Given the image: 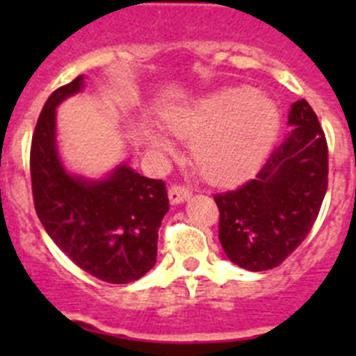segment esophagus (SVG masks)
Masks as SVG:
<instances>
[{
    "instance_id": "obj_1",
    "label": "esophagus",
    "mask_w": 356,
    "mask_h": 356,
    "mask_svg": "<svg viewBox=\"0 0 356 356\" xmlns=\"http://www.w3.org/2000/svg\"><path fill=\"white\" fill-rule=\"evenodd\" d=\"M169 201H171V205H180L184 201L191 200V191L187 187H180V185H172L169 188Z\"/></svg>"
}]
</instances>
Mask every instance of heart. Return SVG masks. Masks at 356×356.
Returning <instances> with one entry per match:
<instances>
[{
    "mask_svg": "<svg viewBox=\"0 0 356 356\" xmlns=\"http://www.w3.org/2000/svg\"><path fill=\"white\" fill-rule=\"evenodd\" d=\"M163 127L191 143L194 165L209 184L232 185L266 159L278 134L280 108L248 85H234L168 110ZM146 143L162 159L175 155L162 131L146 130Z\"/></svg>",
    "mask_w": 356,
    "mask_h": 356,
    "instance_id": "1",
    "label": "heart"
}]
</instances>
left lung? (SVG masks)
Here are the masks:
<instances>
[{"label": "left lung", "instance_id": "obj_1", "mask_svg": "<svg viewBox=\"0 0 356 356\" xmlns=\"http://www.w3.org/2000/svg\"><path fill=\"white\" fill-rule=\"evenodd\" d=\"M287 124L254 180L213 196L222 250L248 271L273 269L300 246L328 187V146L312 106L292 103Z\"/></svg>", "mask_w": 356, "mask_h": 356}]
</instances>
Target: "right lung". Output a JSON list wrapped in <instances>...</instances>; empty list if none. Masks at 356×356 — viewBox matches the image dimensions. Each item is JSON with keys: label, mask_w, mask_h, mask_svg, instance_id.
I'll list each match as a JSON object with an SVG mask.
<instances>
[{"label": "right lung", "mask_w": 356, "mask_h": 356, "mask_svg": "<svg viewBox=\"0 0 356 356\" xmlns=\"http://www.w3.org/2000/svg\"><path fill=\"white\" fill-rule=\"evenodd\" d=\"M85 76L56 89L31 137L30 169L35 212L56 246L106 284H130L156 264V241L169 210L162 180L118 163L102 178L65 168L56 143V108L83 90Z\"/></svg>", "instance_id": "1"}]
</instances>
